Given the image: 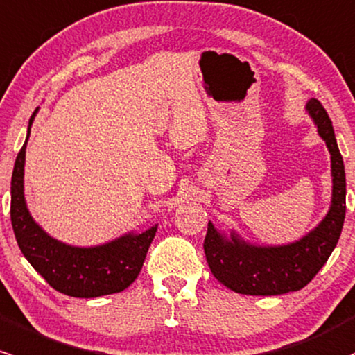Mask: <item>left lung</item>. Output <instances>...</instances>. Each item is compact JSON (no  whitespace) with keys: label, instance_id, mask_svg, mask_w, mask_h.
Returning a JSON list of instances; mask_svg holds the SVG:
<instances>
[{"label":"left lung","instance_id":"obj_1","mask_svg":"<svg viewBox=\"0 0 355 355\" xmlns=\"http://www.w3.org/2000/svg\"><path fill=\"white\" fill-rule=\"evenodd\" d=\"M317 133L330 153L332 197L325 217L300 239L278 246L249 243L232 229L220 232L209 220L204 241L205 258L212 275L229 290L241 295L272 297L306 286L336 249L345 219V170L332 121L317 99L305 107Z\"/></svg>","mask_w":355,"mask_h":355}]
</instances>
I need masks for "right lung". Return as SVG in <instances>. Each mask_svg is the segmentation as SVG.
Wrapping results in <instances>:
<instances>
[{
    "instance_id": "add662e5",
    "label": "right lung",
    "mask_w": 355,
    "mask_h": 355,
    "mask_svg": "<svg viewBox=\"0 0 355 355\" xmlns=\"http://www.w3.org/2000/svg\"><path fill=\"white\" fill-rule=\"evenodd\" d=\"M37 107L28 121L26 139L11 177V225L23 256L53 290L76 298L119 293L138 278L158 224L146 231H130L97 246H72L55 239L38 225L25 200L26 143Z\"/></svg>"
}]
</instances>
